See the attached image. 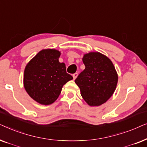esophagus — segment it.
Instances as JSON below:
<instances>
[{
    "instance_id": "1",
    "label": "esophagus",
    "mask_w": 147,
    "mask_h": 147,
    "mask_svg": "<svg viewBox=\"0 0 147 147\" xmlns=\"http://www.w3.org/2000/svg\"><path fill=\"white\" fill-rule=\"evenodd\" d=\"M77 77H78V73H75V74H73V78H74V80H75Z\"/></svg>"
}]
</instances>
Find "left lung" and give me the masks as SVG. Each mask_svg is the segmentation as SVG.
Masks as SVG:
<instances>
[{"label": "left lung", "mask_w": 147, "mask_h": 147, "mask_svg": "<svg viewBox=\"0 0 147 147\" xmlns=\"http://www.w3.org/2000/svg\"><path fill=\"white\" fill-rule=\"evenodd\" d=\"M86 68L75 80L84 100L92 106L105 103L115 91L118 75L109 58L98 52L85 54Z\"/></svg>", "instance_id": "8db88e82"}]
</instances>
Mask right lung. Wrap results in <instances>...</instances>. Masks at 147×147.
Returning <instances> with one entry per match:
<instances>
[{
    "instance_id": "1",
    "label": "right lung",
    "mask_w": 147,
    "mask_h": 147,
    "mask_svg": "<svg viewBox=\"0 0 147 147\" xmlns=\"http://www.w3.org/2000/svg\"><path fill=\"white\" fill-rule=\"evenodd\" d=\"M60 52L43 49L30 61L24 71V86L28 94L43 105L53 103L62 87L73 77L66 72L65 64L60 63Z\"/></svg>"
}]
</instances>
